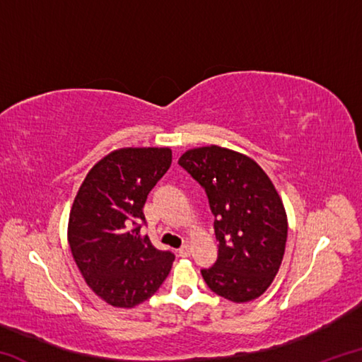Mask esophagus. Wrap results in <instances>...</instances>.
Masks as SVG:
<instances>
[{"mask_svg":"<svg viewBox=\"0 0 362 362\" xmlns=\"http://www.w3.org/2000/svg\"><path fill=\"white\" fill-rule=\"evenodd\" d=\"M189 254H192V246H189V244H185V246H182L179 249V255L180 257H188Z\"/></svg>","mask_w":362,"mask_h":362,"instance_id":"obj_1","label":"esophagus"}]
</instances>
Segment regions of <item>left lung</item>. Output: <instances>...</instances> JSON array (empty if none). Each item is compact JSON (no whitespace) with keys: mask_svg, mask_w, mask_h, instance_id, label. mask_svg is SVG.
Returning a JSON list of instances; mask_svg holds the SVG:
<instances>
[{"mask_svg":"<svg viewBox=\"0 0 362 362\" xmlns=\"http://www.w3.org/2000/svg\"><path fill=\"white\" fill-rule=\"evenodd\" d=\"M180 166L204 188L218 255L201 269L207 287L236 303L260 297L284 257L287 216L276 188L246 155L211 145L183 153Z\"/></svg>","mask_w":362,"mask_h":362,"instance_id":"8db88e82","label":"left lung"}]
</instances>
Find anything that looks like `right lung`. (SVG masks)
<instances>
[{
  "label": "right lung",
  "mask_w": 362,
  "mask_h": 362,
  "mask_svg": "<svg viewBox=\"0 0 362 362\" xmlns=\"http://www.w3.org/2000/svg\"><path fill=\"white\" fill-rule=\"evenodd\" d=\"M173 163L170 148H121L89 170L69 218L71 255L108 305L134 308L168 278L175 255L142 235L146 196Z\"/></svg>",
  "instance_id": "add662e5"
}]
</instances>
